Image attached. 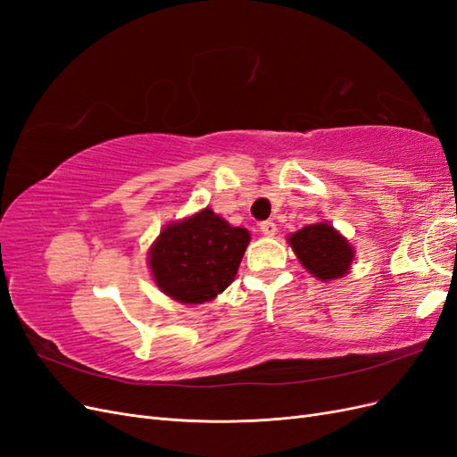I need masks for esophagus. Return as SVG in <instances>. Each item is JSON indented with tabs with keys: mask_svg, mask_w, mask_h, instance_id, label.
<instances>
[{
	"mask_svg": "<svg viewBox=\"0 0 457 457\" xmlns=\"http://www.w3.org/2000/svg\"><path fill=\"white\" fill-rule=\"evenodd\" d=\"M259 228H261L262 237H274V234H276V225L272 223V220H262Z\"/></svg>",
	"mask_w": 457,
	"mask_h": 457,
	"instance_id": "esophagus-1",
	"label": "esophagus"
}]
</instances>
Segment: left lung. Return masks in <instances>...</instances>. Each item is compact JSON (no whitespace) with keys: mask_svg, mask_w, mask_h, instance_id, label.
I'll use <instances>...</instances> for the list:
<instances>
[{"mask_svg":"<svg viewBox=\"0 0 457 457\" xmlns=\"http://www.w3.org/2000/svg\"><path fill=\"white\" fill-rule=\"evenodd\" d=\"M287 242L294 247L301 265L322 282L347 274L354 259L353 245L328 220L303 227L289 234Z\"/></svg>","mask_w":457,"mask_h":457,"instance_id":"left-lung-1","label":"left lung"}]
</instances>
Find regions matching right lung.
Here are the masks:
<instances>
[{
	"instance_id": "right-lung-1",
	"label": "right lung",
	"mask_w": 457,
	"mask_h": 457,
	"mask_svg": "<svg viewBox=\"0 0 457 457\" xmlns=\"http://www.w3.org/2000/svg\"><path fill=\"white\" fill-rule=\"evenodd\" d=\"M250 232L228 225L210 207L165 227L148 253L156 286L179 303L200 305L232 284Z\"/></svg>"
}]
</instances>
